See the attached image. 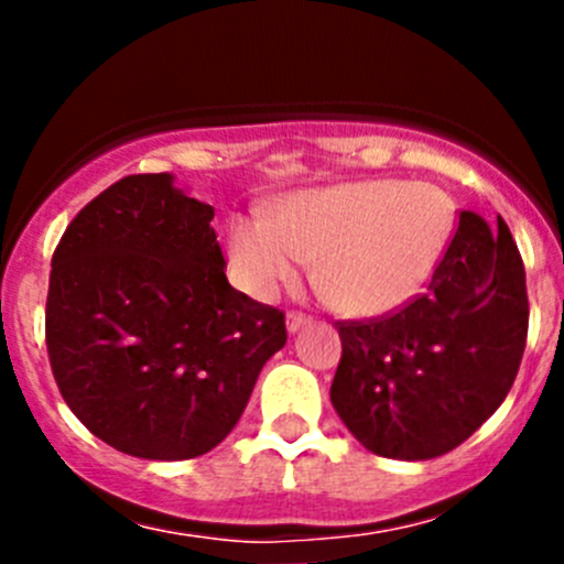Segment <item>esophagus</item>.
I'll return each instance as SVG.
<instances>
[{
	"label": "esophagus",
	"mask_w": 564,
	"mask_h": 564,
	"mask_svg": "<svg viewBox=\"0 0 564 564\" xmlns=\"http://www.w3.org/2000/svg\"><path fill=\"white\" fill-rule=\"evenodd\" d=\"M308 322H311V318L303 316V314H289L286 316V329L294 335V333H297V329H303Z\"/></svg>",
	"instance_id": "1"
}]
</instances>
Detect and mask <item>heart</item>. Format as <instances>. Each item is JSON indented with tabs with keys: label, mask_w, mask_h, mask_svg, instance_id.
Returning a JSON list of instances; mask_svg holds the SVG:
<instances>
[{
	"label": "heart",
	"mask_w": 564,
	"mask_h": 564,
	"mask_svg": "<svg viewBox=\"0 0 564 564\" xmlns=\"http://www.w3.org/2000/svg\"><path fill=\"white\" fill-rule=\"evenodd\" d=\"M456 204L442 187L406 180H357L289 193L272 218L235 215L229 261L259 300L297 281L316 259V281L338 311L357 318L395 314L417 300L445 259Z\"/></svg>",
	"instance_id": "heart-1"
}]
</instances>
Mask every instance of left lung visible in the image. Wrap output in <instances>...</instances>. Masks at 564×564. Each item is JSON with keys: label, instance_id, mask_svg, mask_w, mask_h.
<instances>
[{"label": "left lung", "instance_id": "8db88e82", "mask_svg": "<svg viewBox=\"0 0 564 564\" xmlns=\"http://www.w3.org/2000/svg\"><path fill=\"white\" fill-rule=\"evenodd\" d=\"M527 275L513 235L460 213L425 294L398 314L338 327L329 401L366 451L445 456L505 401L527 346Z\"/></svg>", "mask_w": 564, "mask_h": 564}]
</instances>
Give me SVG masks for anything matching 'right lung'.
I'll list each match as a JSON object with an SVG mask.
<instances>
[{
	"label": "right lung",
	"mask_w": 564,
	"mask_h": 564,
	"mask_svg": "<svg viewBox=\"0 0 564 564\" xmlns=\"http://www.w3.org/2000/svg\"><path fill=\"white\" fill-rule=\"evenodd\" d=\"M213 218L174 174H133L93 198L54 250L51 371L70 412L113 451L209 453L286 344L281 311L226 281Z\"/></svg>",
	"instance_id": "obj_1"
}]
</instances>
